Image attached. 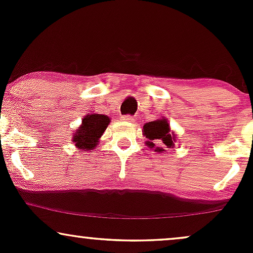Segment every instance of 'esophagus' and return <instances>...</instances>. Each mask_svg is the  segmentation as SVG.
<instances>
[{
  "label": "esophagus",
  "mask_w": 253,
  "mask_h": 253,
  "mask_svg": "<svg viewBox=\"0 0 253 253\" xmlns=\"http://www.w3.org/2000/svg\"><path fill=\"white\" fill-rule=\"evenodd\" d=\"M123 119L125 121H127V123H133V121H134V118H133L132 115H124Z\"/></svg>",
  "instance_id": "esophagus-1"
}]
</instances>
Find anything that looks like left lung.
I'll list each match as a JSON object with an SVG mask.
<instances>
[{
    "label": "left lung",
    "mask_w": 253,
    "mask_h": 253,
    "mask_svg": "<svg viewBox=\"0 0 253 253\" xmlns=\"http://www.w3.org/2000/svg\"><path fill=\"white\" fill-rule=\"evenodd\" d=\"M143 128L145 138H147L146 145L151 149H153L156 145H164L168 149L175 145L173 143L176 141V135L171 132L167 119L163 118L161 120L150 121V123L144 125ZM155 151L162 152V151H164V149L163 147H156Z\"/></svg>",
    "instance_id": "left-lung-1"
}]
</instances>
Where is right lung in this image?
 I'll use <instances>...</instances> for the list:
<instances>
[{
	"label": "right lung",
	"instance_id": "right-lung-1",
	"mask_svg": "<svg viewBox=\"0 0 253 253\" xmlns=\"http://www.w3.org/2000/svg\"><path fill=\"white\" fill-rule=\"evenodd\" d=\"M110 123V119L103 114H88L83 119L82 125L74 134V141L77 149L91 150L98 144L101 135Z\"/></svg>",
	"mask_w": 253,
	"mask_h": 253
}]
</instances>
